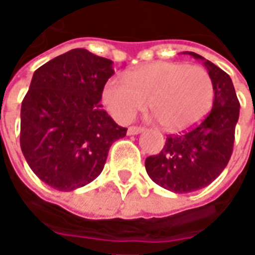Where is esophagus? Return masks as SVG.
I'll return each instance as SVG.
<instances>
[{
    "label": "esophagus",
    "instance_id": "obj_1",
    "mask_svg": "<svg viewBox=\"0 0 255 255\" xmlns=\"http://www.w3.org/2000/svg\"><path fill=\"white\" fill-rule=\"evenodd\" d=\"M140 132H143V128L142 127H129L127 131L128 135H138Z\"/></svg>",
    "mask_w": 255,
    "mask_h": 255
}]
</instances>
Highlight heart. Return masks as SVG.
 <instances>
[{
	"instance_id": "obj_1",
	"label": "heart",
	"mask_w": 255,
	"mask_h": 255,
	"mask_svg": "<svg viewBox=\"0 0 255 255\" xmlns=\"http://www.w3.org/2000/svg\"><path fill=\"white\" fill-rule=\"evenodd\" d=\"M214 86L206 69L175 61H158L127 73L126 82L111 78L102 89V104L116 122L127 124L149 108L168 132H179L208 116Z\"/></svg>"
}]
</instances>
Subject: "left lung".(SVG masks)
Instances as JSON below:
<instances>
[{
    "label": "left lung",
    "instance_id": "left-lung-1",
    "mask_svg": "<svg viewBox=\"0 0 255 255\" xmlns=\"http://www.w3.org/2000/svg\"><path fill=\"white\" fill-rule=\"evenodd\" d=\"M203 65L213 80V108L198 126L169 135L157 155L144 161L146 172L158 186L183 194L206 187L228 164L234 149L239 101L230 75L197 53L186 52Z\"/></svg>",
    "mask_w": 255,
    "mask_h": 255
}]
</instances>
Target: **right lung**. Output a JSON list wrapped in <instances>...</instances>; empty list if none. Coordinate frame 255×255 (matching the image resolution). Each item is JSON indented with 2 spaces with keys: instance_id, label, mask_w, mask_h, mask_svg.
I'll list each match as a JSON object with an SVG mask.
<instances>
[{
  "instance_id": "1",
  "label": "right lung",
  "mask_w": 255,
  "mask_h": 255,
  "mask_svg": "<svg viewBox=\"0 0 255 255\" xmlns=\"http://www.w3.org/2000/svg\"><path fill=\"white\" fill-rule=\"evenodd\" d=\"M112 65L86 49H72L32 75L21 102L20 147L32 172L58 191L98 177L112 143L127 133L100 105Z\"/></svg>"
}]
</instances>
